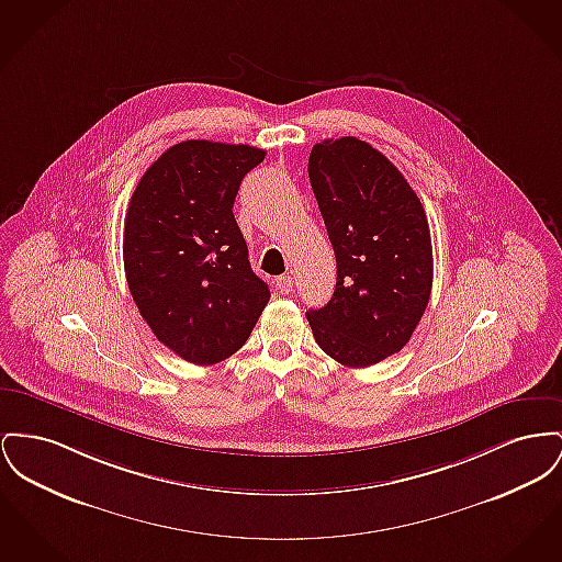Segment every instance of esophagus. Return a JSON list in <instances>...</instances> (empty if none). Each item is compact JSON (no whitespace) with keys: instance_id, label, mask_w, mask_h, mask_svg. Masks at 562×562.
I'll return each instance as SVG.
<instances>
[{"instance_id":"esophagus-1","label":"esophagus","mask_w":562,"mask_h":562,"mask_svg":"<svg viewBox=\"0 0 562 562\" xmlns=\"http://www.w3.org/2000/svg\"><path fill=\"white\" fill-rule=\"evenodd\" d=\"M293 286H295V280H293L291 276H280V278H276V289H278L282 295L293 293Z\"/></svg>"}]
</instances>
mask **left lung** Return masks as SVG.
<instances>
[{
	"instance_id": "8db88e82",
	"label": "left lung",
	"mask_w": 562,
	"mask_h": 562,
	"mask_svg": "<svg viewBox=\"0 0 562 562\" xmlns=\"http://www.w3.org/2000/svg\"><path fill=\"white\" fill-rule=\"evenodd\" d=\"M307 173L337 261L329 303L305 314L314 339L346 367L380 363L409 341L429 303L425 207L403 173L359 137L316 144Z\"/></svg>"
}]
</instances>
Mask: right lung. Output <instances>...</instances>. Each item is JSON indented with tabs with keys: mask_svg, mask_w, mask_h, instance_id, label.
<instances>
[{
	"mask_svg": "<svg viewBox=\"0 0 562 562\" xmlns=\"http://www.w3.org/2000/svg\"><path fill=\"white\" fill-rule=\"evenodd\" d=\"M263 159L248 144L187 139L133 191L123 233L127 284L155 337L189 363L229 359L269 301L233 216L244 176Z\"/></svg>",
	"mask_w": 562,
	"mask_h": 562,
	"instance_id": "1",
	"label": "right lung"
}]
</instances>
